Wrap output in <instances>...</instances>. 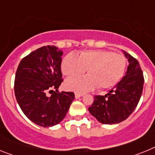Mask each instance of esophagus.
<instances>
[{
  "label": "esophagus",
  "instance_id": "34e87169",
  "mask_svg": "<svg viewBox=\"0 0 155 155\" xmlns=\"http://www.w3.org/2000/svg\"><path fill=\"white\" fill-rule=\"evenodd\" d=\"M74 95H75V98H80V97L83 96L84 94H81V93H78V92H75Z\"/></svg>",
  "mask_w": 155,
  "mask_h": 155
}]
</instances>
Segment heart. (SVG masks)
Here are the masks:
<instances>
[{
    "instance_id": "heart-1",
    "label": "heart",
    "mask_w": 155,
    "mask_h": 155,
    "mask_svg": "<svg viewBox=\"0 0 155 155\" xmlns=\"http://www.w3.org/2000/svg\"><path fill=\"white\" fill-rule=\"evenodd\" d=\"M127 59L122 54L108 50H87L77 57L69 53L62 61V71L68 78H74L88 71L90 74L65 82L69 90L84 93L97 87L109 88L116 85L124 77Z\"/></svg>"
}]
</instances>
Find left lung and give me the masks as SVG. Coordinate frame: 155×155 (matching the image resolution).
Instances as JSON below:
<instances>
[{"label":"left lung","mask_w":155,"mask_h":155,"mask_svg":"<svg viewBox=\"0 0 155 155\" xmlns=\"http://www.w3.org/2000/svg\"><path fill=\"white\" fill-rule=\"evenodd\" d=\"M129 65L125 76L105 95H95L88 108L101 124H115L127 120L137 107L143 91V72L139 62L126 51Z\"/></svg>","instance_id":"obj_1"}]
</instances>
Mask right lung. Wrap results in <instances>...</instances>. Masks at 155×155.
Listing matches in <instances>:
<instances>
[{
	"mask_svg": "<svg viewBox=\"0 0 155 155\" xmlns=\"http://www.w3.org/2000/svg\"><path fill=\"white\" fill-rule=\"evenodd\" d=\"M62 55L56 46H42L25 57L16 71V100L24 114L40 127L61 123L74 99V92L58 91Z\"/></svg>",
	"mask_w": 155,
	"mask_h": 155,
	"instance_id": "obj_1",
	"label": "right lung"
}]
</instances>
